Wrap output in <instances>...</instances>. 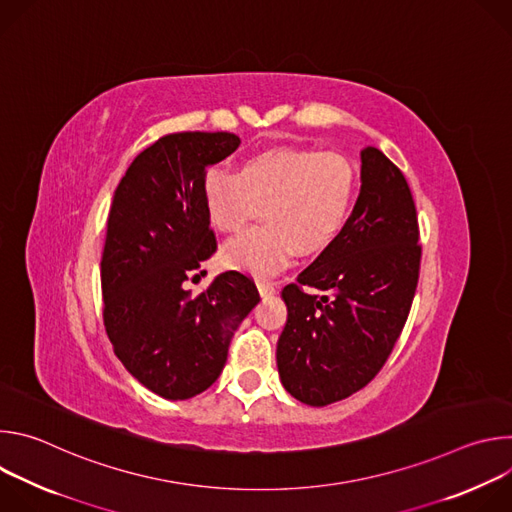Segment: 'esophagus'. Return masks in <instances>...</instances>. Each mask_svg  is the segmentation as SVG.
<instances>
[{"label": "esophagus", "mask_w": 512, "mask_h": 512, "mask_svg": "<svg viewBox=\"0 0 512 512\" xmlns=\"http://www.w3.org/2000/svg\"><path fill=\"white\" fill-rule=\"evenodd\" d=\"M257 289H259V294L261 296H271L273 291H275V283L273 281H269V279H257Z\"/></svg>", "instance_id": "esophagus-1"}]
</instances>
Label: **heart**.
<instances>
[{
  "label": "heart",
  "mask_w": 512,
  "mask_h": 512,
  "mask_svg": "<svg viewBox=\"0 0 512 512\" xmlns=\"http://www.w3.org/2000/svg\"><path fill=\"white\" fill-rule=\"evenodd\" d=\"M356 186L354 164L338 152L269 148L245 158L235 176L208 172L200 204L208 225L223 235L241 233L263 206L265 225L225 245L221 261L231 269L271 273L296 251L310 257L334 243Z\"/></svg>",
  "instance_id": "1"
}]
</instances>
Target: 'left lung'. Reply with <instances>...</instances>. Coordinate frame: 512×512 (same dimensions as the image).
<instances>
[{
  "mask_svg": "<svg viewBox=\"0 0 512 512\" xmlns=\"http://www.w3.org/2000/svg\"><path fill=\"white\" fill-rule=\"evenodd\" d=\"M360 162V194L340 235L281 291L287 322L277 340L279 377L289 395L314 407L377 377L419 279L417 210L403 172L377 148H364Z\"/></svg>",
  "mask_w": 512,
  "mask_h": 512,
  "instance_id": "1",
  "label": "left lung"
}]
</instances>
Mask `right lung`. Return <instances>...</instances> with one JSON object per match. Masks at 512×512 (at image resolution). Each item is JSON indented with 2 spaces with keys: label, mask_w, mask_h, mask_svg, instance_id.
<instances>
[{
  "label": "right lung",
  "mask_w": 512,
  "mask_h": 512,
  "mask_svg": "<svg viewBox=\"0 0 512 512\" xmlns=\"http://www.w3.org/2000/svg\"><path fill=\"white\" fill-rule=\"evenodd\" d=\"M239 143L227 131L168 133L131 162L113 194L101 259L105 330L131 377L170 401L218 379L235 330L259 302L255 281L239 271L216 275L196 298L184 289L216 251L202 178Z\"/></svg>",
  "instance_id": "1"
}]
</instances>
